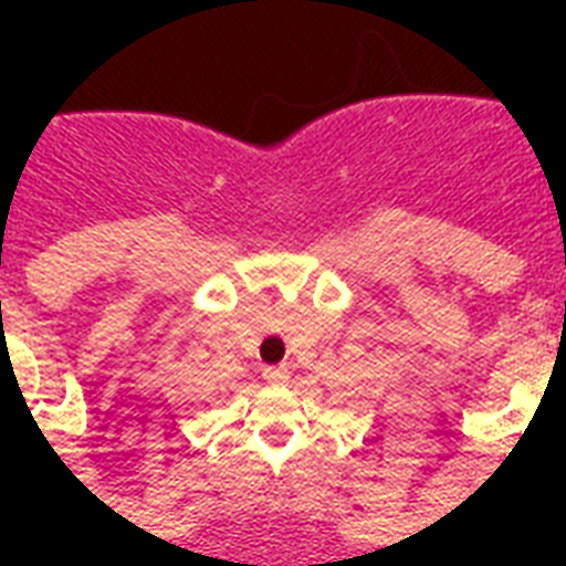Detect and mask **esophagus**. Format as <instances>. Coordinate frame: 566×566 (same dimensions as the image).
Masks as SVG:
<instances>
[{
  "instance_id": "obj_1",
  "label": "esophagus",
  "mask_w": 566,
  "mask_h": 566,
  "mask_svg": "<svg viewBox=\"0 0 566 566\" xmlns=\"http://www.w3.org/2000/svg\"><path fill=\"white\" fill-rule=\"evenodd\" d=\"M261 376H264V381H270V385H284V381L291 378V370H287L284 364H279V367H264Z\"/></svg>"
}]
</instances>
